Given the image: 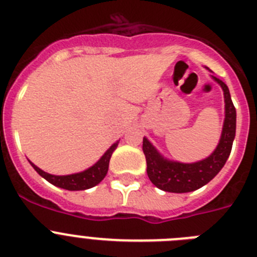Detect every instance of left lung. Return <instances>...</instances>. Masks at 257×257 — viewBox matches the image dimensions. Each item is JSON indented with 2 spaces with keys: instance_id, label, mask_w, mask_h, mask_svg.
Returning <instances> with one entry per match:
<instances>
[{
  "instance_id": "8db88e82",
  "label": "left lung",
  "mask_w": 257,
  "mask_h": 257,
  "mask_svg": "<svg viewBox=\"0 0 257 257\" xmlns=\"http://www.w3.org/2000/svg\"><path fill=\"white\" fill-rule=\"evenodd\" d=\"M212 78L221 86L224 91L225 119L219 144L210 157L194 163L169 161L158 153L147 138L143 139V152L147 160V174L152 183L161 190L171 193H188L199 189L219 174L229 158L233 140L235 138L237 113L231 101L228 86L215 76H212Z\"/></svg>"
}]
</instances>
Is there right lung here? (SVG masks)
Returning <instances> with one entry per match:
<instances>
[{
  "label": "right lung",
  "instance_id": "1",
  "mask_svg": "<svg viewBox=\"0 0 257 257\" xmlns=\"http://www.w3.org/2000/svg\"><path fill=\"white\" fill-rule=\"evenodd\" d=\"M118 142L108 149V151L104 153V156L101 157L100 160L97 161L94 166H91L90 169L85 170L82 172H78V174H72V175H64V176H56V175L47 174V172L42 171L41 169H38L37 166L33 165L31 162L32 167L38 172V174L42 176L44 179H46L49 183H51L52 185L55 187L63 188V189L67 190H85L90 189V188L95 187L97 184L100 183L104 178H105L106 172H108L109 167V161H110V157H112L113 152L117 148Z\"/></svg>",
  "mask_w": 257,
  "mask_h": 257
}]
</instances>
